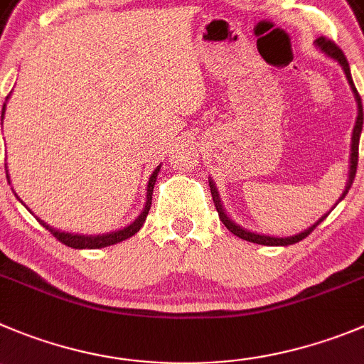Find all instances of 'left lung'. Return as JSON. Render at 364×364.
<instances>
[{"instance_id": "obj_1", "label": "left lung", "mask_w": 364, "mask_h": 364, "mask_svg": "<svg viewBox=\"0 0 364 364\" xmlns=\"http://www.w3.org/2000/svg\"><path fill=\"white\" fill-rule=\"evenodd\" d=\"M316 44H318V48L321 50V52L327 53L328 57H332L334 60H338L339 64H341L343 71H345L346 79H348V84H350L352 91H354L355 95V100H358V122H355V127H354V134H352V154H350V174H348V183H346L345 186V192H343V196L339 198V201H341L343 198L346 196V192L350 190L352 183H354V178H355V172H358V159H359V136H361V129H363V104H361V97H359L358 90H355L354 86V80H352V75H350V68H348V60H346L345 53L339 50L338 44L334 43V41L327 39V37H318L316 39ZM210 190H212V198H213V203H215V208H217V213H219V219L223 220V224L226 226V228L230 230V232L233 233V235H237L239 239L242 240H247V242H253V244H264V246H289V244H294V242H300V240H304L305 237L311 235L312 232H314V228L318 226V224L321 223V220L327 219V215L321 217L320 220L316 224H312L311 228L305 230V232H301L300 235H294V237H287V239H277V237H267V235H257V233H251V232H246L244 228H240L239 224L233 223L232 219H230L228 215H226V212L223 210V205H220V199H219V193H217L215 186H213V183L210 181Z\"/></svg>"}]
</instances>
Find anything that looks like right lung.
<instances>
[{"mask_svg": "<svg viewBox=\"0 0 364 364\" xmlns=\"http://www.w3.org/2000/svg\"><path fill=\"white\" fill-rule=\"evenodd\" d=\"M3 113H5V105H3ZM158 172H159V166L152 172L151 179H149V185H147V203H145V208L144 212L140 213V217L134 220L132 224H129L127 228L124 230H118V232L113 233H107V235H98V237H84V235H71V233H64V232H57V230L50 228L48 224H44L43 220H39L43 224L44 228L48 230L53 237H55L59 242L66 244L68 247H75V250H97V247H105V246H111V244H118L122 240L129 239L132 237L134 233L140 232V228L144 226L145 219H147V213L151 210V203H152V190H154V183L156 178H158ZM9 178V176H6Z\"/></svg>", "mask_w": 364, "mask_h": 364, "instance_id": "obj_1", "label": "right lung"}]
</instances>
